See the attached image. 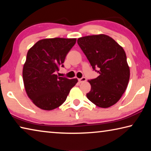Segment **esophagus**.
<instances>
[{
    "label": "esophagus",
    "mask_w": 151,
    "mask_h": 151,
    "mask_svg": "<svg viewBox=\"0 0 151 151\" xmlns=\"http://www.w3.org/2000/svg\"><path fill=\"white\" fill-rule=\"evenodd\" d=\"M86 81V78L85 77H82L81 78L78 79V81H79V83H84V82H85Z\"/></svg>",
    "instance_id": "34e87169"
}]
</instances>
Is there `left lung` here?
Wrapping results in <instances>:
<instances>
[{"mask_svg": "<svg viewBox=\"0 0 151 151\" xmlns=\"http://www.w3.org/2000/svg\"><path fill=\"white\" fill-rule=\"evenodd\" d=\"M77 42L93 70L99 73L98 77L88 81L91 89L86 94L88 99L101 108L114 105L126 91L130 78L124 49L103 34L79 38Z\"/></svg>", "mask_w": 151, "mask_h": 151, "instance_id": "8db88e82", "label": "left lung"}]
</instances>
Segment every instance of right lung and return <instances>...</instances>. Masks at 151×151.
Returning a JSON list of instances; mask_svg holds the SVG:
<instances>
[{"label": "right lung", "mask_w": 151, "mask_h": 151, "mask_svg": "<svg viewBox=\"0 0 151 151\" xmlns=\"http://www.w3.org/2000/svg\"><path fill=\"white\" fill-rule=\"evenodd\" d=\"M76 41V39H45L28 51L22 70L24 85L28 96L39 108L50 111L60 106L78 82L77 78L55 75L60 66L64 67L66 56Z\"/></svg>", "instance_id": "1"}]
</instances>
